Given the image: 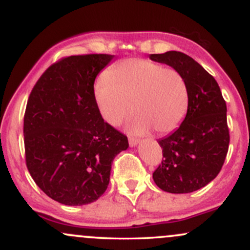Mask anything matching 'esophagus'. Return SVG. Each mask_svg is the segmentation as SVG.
<instances>
[{"instance_id":"1","label":"esophagus","mask_w":250,"mask_h":250,"mask_svg":"<svg viewBox=\"0 0 250 250\" xmlns=\"http://www.w3.org/2000/svg\"><path fill=\"white\" fill-rule=\"evenodd\" d=\"M137 143H139V140L135 139V137H129V146H130V147H135Z\"/></svg>"}]
</instances>
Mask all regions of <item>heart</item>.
I'll list each match as a JSON object with an SVG mask.
<instances>
[{"instance_id": "heart-1", "label": "heart", "mask_w": 250, "mask_h": 250, "mask_svg": "<svg viewBox=\"0 0 250 250\" xmlns=\"http://www.w3.org/2000/svg\"><path fill=\"white\" fill-rule=\"evenodd\" d=\"M94 97L102 119L111 125L121 123L134 108L129 128L136 134L151 128L159 134L175 130L189 103L187 84L179 71L146 59L125 60L109 68L96 80Z\"/></svg>"}]
</instances>
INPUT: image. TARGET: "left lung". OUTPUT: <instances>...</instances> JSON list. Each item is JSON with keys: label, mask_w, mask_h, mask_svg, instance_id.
<instances>
[{"label": "left lung", "mask_w": 250, "mask_h": 250, "mask_svg": "<svg viewBox=\"0 0 250 250\" xmlns=\"http://www.w3.org/2000/svg\"><path fill=\"white\" fill-rule=\"evenodd\" d=\"M149 59L179 71L189 94L183 122L157 141L163 159L153 173L154 182L167 193L199 190L217 176L228 153L226 101L214 77L190 56L171 50L151 54Z\"/></svg>", "instance_id": "obj_1"}]
</instances>
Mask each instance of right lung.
<instances>
[{"mask_svg":"<svg viewBox=\"0 0 250 250\" xmlns=\"http://www.w3.org/2000/svg\"><path fill=\"white\" fill-rule=\"evenodd\" d=\"M114 55L63 57L34 85L24 113L27 168L40 189L65 206L94 202L104 193L113 160L128 139L102 119L94 82Z\"/></svg>","mask_w":250,"mask_h":250,"instance_id":"add662e5","label":"right lung"}]
</instances>
